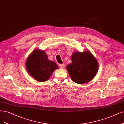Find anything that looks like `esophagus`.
Returning <instances> with one entry per match:
<instances>
[{
  "mask_svg": "<svg viewBox=\"0 0 124 124\" xmlns=\"http://www.w3.org/2000/svg\"><path fill=\"white\" fill-rule=\"evenodd\" d=\"M59 67H60L61 69H63V68L65 67V65H64V64H60V65H59Z\"/></svg>",
  "mask_w": 124,
  "mask_h": 124,
  "instance_id": "1",
  "label": "esophagus"
}]
</instances>
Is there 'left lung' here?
Returning <instances> with one entry per match:
<instances>
[{
	"label": "left lung",
	"instance_id": "obj_1",
	"mask_svg": "<svg viewBox=\"0 0 124 124\" xmlns=\"http://www.w3.org/2000/svg\"><path fill=\"white\" fill-rule=\"evenodd\" d=\"M72 62L66 69L71 79L78 84L90 82L99 70V62L90 51H75L71 57Z\"/></svg>",
	"mask_w": 124,
	"mask_h": 124
}]
</instances>
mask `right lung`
Instances as JSON below:
<instances>
[{
  "mask_svg": "<svg viewBox=\"0 0 124 124\" xmlns=\"http://www.w3.org/2000/svg\"><path fill=\"white\" fill-rule=\"evenodd\" d=\"M25 68L33 78L40 82L47 81L53 72L58 69L57 65L48 59L45 51L36 49L29 55Z\"/></svg>",
  "mask_w": 124,
  "mask_h": 124,
  "instance_id": "obj_1",
  "label": "right lung"
}]
</instances>
